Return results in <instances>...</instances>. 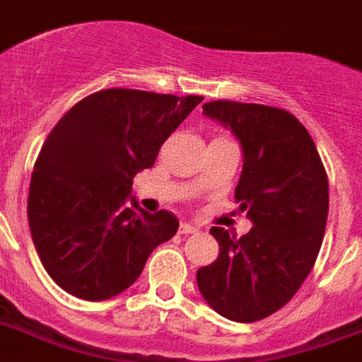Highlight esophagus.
<instances>
[{
	"instance_id": "34e87169",
	"label": "esophagus",
	"mask_w": 362,
	"mask_h": 362,
	"mask_svg": "<svg viewBox=\"0 0 362 362\" xmlns=\"http://www.w3.org/2000/svg\"><path fill=\"white\" fill-rule=\"evenodd\" d=\"M195 231H199V226L192 224V222H182L180 224L182 235H189V233H195Z\"/></svg>"
}]
</instances>
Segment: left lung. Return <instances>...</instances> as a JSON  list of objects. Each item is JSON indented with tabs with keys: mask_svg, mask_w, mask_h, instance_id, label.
I'll use <instances>...</instances> for the list:
<instances>
[{
	"mask_svg": "<svg viewBox=\"0 0 362 362\" xmlns=\"http://www.w3.org/2000/svg\"><path fill=\"white\" fill-rule=\"evenodd\" d=\"M203 114L241 144L235 201L252 228L243 237L211 228L220 255L197 272V286L226 319L260 321L281 310L313 269L327 228V173L310 132L285 110L214 100Z\"/></svg>",
	"mask_w": 362,
	"mask_h": 362,
	"instance_id": "left-lung-1",
	"label": "left lung"
}]
</instances>
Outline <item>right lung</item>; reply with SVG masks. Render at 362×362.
<instances>
[{
	"label": "right lung",
	"instance_id": "obj_1",
	"mask_svg": "<svg viewBox=\"0 0 362 362\" xmlns=\"http://www.w3.org/2000/svg\"><path fill=\"white\" fill-rule=\"evenodd\" d=\"M203 96L106 89L54 125L35 161L28 222L51 279L89 302L127 291L148 256L178 231L169 211L140 209L132 178Z\"/></svg>",
	"mask_w": 362,
	"mask_h": 362
}]
</instances>
